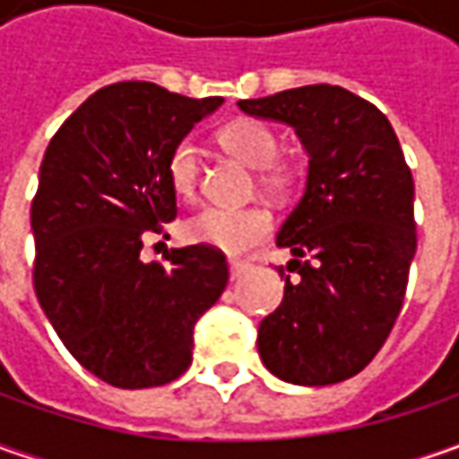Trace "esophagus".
I'll return each instance as SVG.
<instances>
[{"instance_id": "1", "label": "esophagus", "mask_w": 459, "mask_h": 459, "mask_svg": "<svg viewBox=\"0 0 459 459\" xmlns=\"http://www.w3.org/2000/svg\"><path fill=\"white\" fill-rule=\"evenodd\" d=\"M245 271H247V263H242V260H230V275H232V281L239 278Z\"/></svg>"}]
</instances>
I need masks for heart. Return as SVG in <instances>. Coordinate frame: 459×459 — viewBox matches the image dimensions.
<instances>
[{
	"instance_id": "b5f03b06",
	"label": "heart",
	"mask_w": 459,
	"mask_h": 459,
	"mask_svg": "<svg viewBox=\"0 0 459 459\" xmlns=\"http://www.w3.org/2000/svg\"><path fill=\"white\" fill-rule=\"evenodd\" d=\"M217 143L245 166L260 170L263 191L281 196L293 186L296 170L275 160L281 145H278V134L268 125L257 119H235L217 133ZM166 176L170 188L178 196H191L196 191L199 152L188 140H181L168 152ZM271 227H273L271 214L260 206H239V209L204 206L202 212H196L184 221V238L188 242L217 247L230 255H239L268 238Z\"/></svg>"
}]
</instances>
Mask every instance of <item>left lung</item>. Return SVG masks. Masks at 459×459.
<instances>
[{
  "instance_id": "left-lung-1",
  "label": "left lung",
  "mask_w": 459,
  "mask_h": 459,
  "mask_svg": "<svg viewBox=\"0 0 459 459\" xmlns=\"http://www.w3.org/2000/svg\"><path fill=\"white\" fill-rule=\"evenodd\" d=\"M250 117L293 127L308 155L301 202L278 230L293 260L283 301L257 329L275 378L332 385L358 376L396 325L416 253L414 178L391 122L342 86L242 99Z\"/></svg>"
}]
</instances>
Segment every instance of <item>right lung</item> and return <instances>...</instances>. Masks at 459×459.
<instances>
[{"label": "right lung", "instance_id": "right-lung-1", "mask_svg": "<svg viewBox=\"0 0 459 459\" xmlns=\"http://www.w3.org/2000/svg\"><path fill=\"white\" fill-rule=\"evenodd\" d=\"M221 101L112 83L45 151L30 209L35 293L65 350L109 385L152 388L186 373L194 325L227 286V260L209 245L176 247L166 265L140 257L143 239L178 214L168 152Z\"/></svg>", "mask_w": 459, "mask_h": 459}]
</instances>
